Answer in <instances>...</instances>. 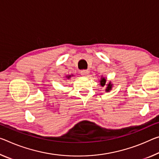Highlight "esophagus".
I'll return each instance as SVG.
<instances>
[{
  "mask_svg": "<svg viewBox=\"0 0 159 159\" xmlns=\"http://www.w3.org/2000/svg\"><path fill=\"white\" fill-rule=\"evenodd\" d=\"M80 74L83 76H85V77H88L89 75V70H83L80 71Z\"/></svg>",
  "mask_w": 159,
  "mask_h": 159,
  "instance_id": "esophagus-1",
  "label": "esophagus"
}]
</instances>
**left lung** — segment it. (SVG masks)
Wrapping results in <instances>:
<instances>
[{"mask_svg":"<svg viewBox=\"0 0 159 159\" xmlns=\"http://www.w3.org/2000/svg\"><path fill=\"white\" fill-rule=\"evenodd\" d=\"M100 85L102 87L106 86L105 87V92H110V90H112L113 84H112L111 81H109L108 83H107V78L103 77L102 75L101 76V79L100 80Z\"/></svg>","mask_w":159,"mask_h":159,"instance_id":"8db88e82","label":"left lung"}]
</instances>
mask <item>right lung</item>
<instances>
[{
  "instance_id": "right-lung-1",
  "label": "right lung",
  "mask_w": 159,
  "mask_h": 159,
  "mask_svg": "<svg viewBox=\"0 0 159 159\" xmlns=\"http://www.w3.org/2000/svg\"><path fill=\"white\" fill-rule=\"evenodd\" d=\"M71 76H74V75H73V74L72 75H66V78L68 80H69L70 78H71Z\"/></svg>"
}]
</instances>
